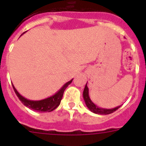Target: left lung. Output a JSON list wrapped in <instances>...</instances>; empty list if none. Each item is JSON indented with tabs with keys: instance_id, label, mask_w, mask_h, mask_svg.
Returning <instances> with one entry per match:
<instances>
[{
	"instance_id": "8db88e82",
	"label": "left lung",
	"mask_w": 146,
	"mask_h": 146,
	"mask_svg": "<svg viewBox=\"0 0 146 146\" xmlns=\"http://www.w3.org/2000/svg\"><path fill=\"white\" fill-rule=\"evenodd\" d=\"M87 83H88V82H87ZM87 83L86 85H85V89H84L83 94H82V95H83V99L87 107H88L92 112L95 113V114H101V115H107V114H110L114 112L116 110H118L119 107H121L120 105L112 109H104L101 108V107H99L98 106H97L95 103L92 102V100H90V98L89 89H88V86H87Z\"/></svg>"
}]
</instances>
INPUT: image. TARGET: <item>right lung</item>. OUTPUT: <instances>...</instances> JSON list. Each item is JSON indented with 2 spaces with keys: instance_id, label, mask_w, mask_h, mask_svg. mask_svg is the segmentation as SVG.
I'll use <instances>...</instances> for the list:
<instances>
[{
  "instance_id": "1",
  "label": "right lung",
  "mask_w": 146,
  "mask_h": 146,
  "mask_svg": "<svg viewBox=\"0 0 146 146\" xmlns=\"http://www.w3.org/2000/svg\"><path fill=\"white\" fill-rule=\"evenodd\" d=\"M72 80H70V81L67 82L66 84H64L62 86V88L59 90L57 92H56L54 95L49 97V98H47L46 99L41 100H29L26 99L25 98H24L23 96H22L18 92H17V90L15 89V88L14 87L13 84V88L14 89L16 95L18 97V98L20 99V100L22 102L23 104L26 107H29V108L32 109L33 110H36V111H40V112H50V111H53V110H55L56 107H58V105L61 103V99L63 98V95H64V92L66 90V88L71 83Z\"/></svg>"
}]
</instances>
